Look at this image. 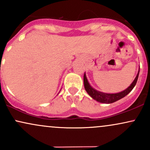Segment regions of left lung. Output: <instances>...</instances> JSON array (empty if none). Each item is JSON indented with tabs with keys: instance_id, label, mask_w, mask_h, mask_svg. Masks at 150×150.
<instances>
[{
	"instance_id": "1",
	"label": "left lung",
	"mask_w": 150,
	"mask_h": 150,
	"mask_svg": "<svg viewBox=\"0 0 150 150\" xmlns=\"http://www.w3.org/2000/svg\"><path fill=\"white\" fill-rule=\"evenodd\" d=\"M139 73H140V70H139L138 73H137L135 80H134L132 83L129 86L128 88L125 89L123 92L116 93V94H106V93L99 92V91L92 88L89 84L87 77H86V75L85 73L84 74V85H85V89L87 91V92L89 94V95L90 97H92L94 99H95L96 101L101 103H104V104H111V103L115 102V101L119 100V99L125 97L127 94L131 92L132 89L134 88L136 83H137V79H138L139 76Z\"/></svg>"
}]
</instances>
